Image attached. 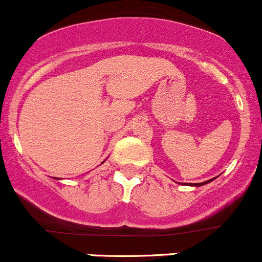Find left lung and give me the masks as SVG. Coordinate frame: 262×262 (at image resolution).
<instances>
[{
    "mask_svg": "<svg viewBox=\"0 0 262 262\" xmlns=\"http://www.w3.org/2000/svg\"><path fill=\"white\" fill-rule=\"evenodd\" d=\"M213 179H211V180H207V182H203V183H195V184H190V185H195V187H201V185H204V184H207V183H209V182H212Z\"/></svg>",
    "mask_w": 262,
    "mask_h": 262,
    "instance_id": "1",
    "label": "left lung"
}]
</instances>
